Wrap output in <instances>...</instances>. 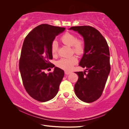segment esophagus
<instances>
[{"label": "esophagus", "instance_id": "1", "mask_svg": "<svg viewBox=\"0 0 129 129\" xmlns=\"http://www.w3.org/2000/svg\"><path fill=\"white\" fill-rule=\"evenodd\" d=\"M64 73H65V74H66V75H69V74H71L72 73V72H71V71H65Z\"/></svg>", "mask_w": 129, "mask_h": 129}]
</instances>
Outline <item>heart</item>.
<instances>
[{
    "label": "heart",
    "mask_w": 129,
    "mask_h": 129,
    "mask_svg": "<svg viewBox=\"0 0 129 129\" xmlns=\"http://www.w3.org/2000/svg\"><path fill=\"white\" fill-rule=\"evenodd\" d=\"M60 40L66 45L72 46V49L75 53L79 55L83 53L84 48V42L82 39H77L75 34L68 32L66 33L61 37ZM50 52L53 57L57 56L58 45L55 41H54L52 43ZM77 61L78 60L76 56L62 58L57 61L56 66L58 68L68 71L73 68V66L77 63Z\"/></svg>",
    "instance_id": "heart-1"
}]
</instances>
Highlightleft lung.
<instances>
[{
    "label": "left lung",
    "instance_id": "1",
    "mask_svg": "<svg viewBox=\"0 0 129 129\" xmlns=\"http://www.w3.org/2000/svg\"><path fill=\"white\" fill-rule=\"evenodd\" d=\"M69 29L77 31L84 41V54L79 65L87 71L75 72L79 79L74 91L80 100L91 103L102 95L110 71L109 46L103 36L94 27L73 26Z\"/></svg>",
    "mask_w": 129,
    "mask_h": 129
}]
</instances>
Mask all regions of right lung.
Wrapping results in <instances>:
<instances>
[{"mask_svg": "<svg viewBox=\"0 0 129 129\" xmlns=\"http://www.w3.org/2000/svg\"><path fill=\"white\" fill-rule=\"evenodd\" d=\"M64 29L41 24L28 34L23 43L19 60L22 83L29 95L39 102H47L56 95L64 76V71L56 67L48 74L44 71L55 67L49 61L53 59L50 47L55 37Z\"/></svg>", "mask_w": 129, "mask_h": 129, "instance_id": "add662e5", "label": "right lung"}]
</instances>
